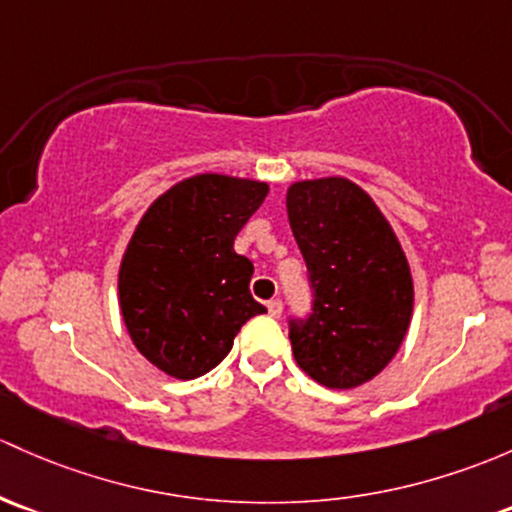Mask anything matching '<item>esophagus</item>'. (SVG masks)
<instances>
[{
	"instance_id": "1",
	"label": "esophagus",
	"mask_w": 512,
	"mask_h": 512,
	"mask_svg": "<svg viewBox=\"0 0 512 512\" xmlns=\"http://www.w3.org/2000/svg\"><path fill=\"white\" fill-rule=\"evenodd\" d=\"M267 311H270V316H274V319H279V316H282V301L279 299L267 301Z\"/></svg>"
}]
</instances>
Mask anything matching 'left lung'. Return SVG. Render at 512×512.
Listing matches in <instances>:
<instances>
[{"instance_id": "1", "label": "left lung", "mask_w": 512, "mask_h": 512, "mask_svg": "<svg viewBox=\"0 0 512 512\" xmlns=\"http://www.w3.org/2000/svg\"><path fill=\"white\" fill-rule=\"evenodd\" d=\"M292 233L309 270L311 311L289 319L299 368L331 390L373 380L412 319V274L373 198L353 181H301L287 191Z\"/></svg>"}]
</instances>
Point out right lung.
Returning a JSON list of instances; mask_svg holds the SVG:
<instances>
[{
  "instance_id": "1",
  "label": "right lung",
  "mask_w": 512,
  "mask_h": 512,
  "mask_svg": "<svg viewBox=\"0 0 512 512\" xmlns=\"http://www.w3.org/2000/svg\"><path fill=\"white\" fill-rule=\"evenodd\" d=\"M267 184L201 174L152 203L120 267V306L139 353L179 380L213 370L245 321L265 314L252 299L255 267L235 252Z\"/></svg>"
}]
</instances>
